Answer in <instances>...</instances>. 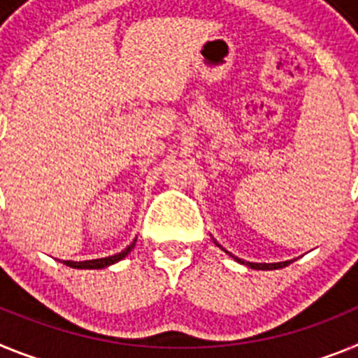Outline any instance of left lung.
Instances as JSON below:
<instances>
[{"label":"left lung","mask_w":358,"mask_h":358,"mask_svg":"<svg viewBox=\"0 0 358 358\" xmlns=\"http://www.w3.org/2000/svg\"><path fill=\"white\" fill-rule=\"evenodd\" d=\"M239 263H245V261L238 259ZM292 261H285V263H270V265H266V263H247L250 268H256V270H275V268H282V266H288L290 265Z\"/></svg>","instance_id":"obj_1"}]
</instances>
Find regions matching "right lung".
<instances>
[{"label": "right lung", "instance_id": "add662e5", "mask_svg": "<svg viewBox=\"0 0 358 358\" xmlns=\"http://www.w3.org/2000/svg\"><path fill=\"white\" fill-rule=\"evenodd\" d=\"M133 247H135V241H133L127 248H124L122 252L115 254V256L102 257V259H93V261H79V263H77V261H64V265L71 266V268H104V266L113 265V263L120 261L122 257H126Z\"/></svg>", "mask_w": 358, "mask_h": 358}]
</instances>
